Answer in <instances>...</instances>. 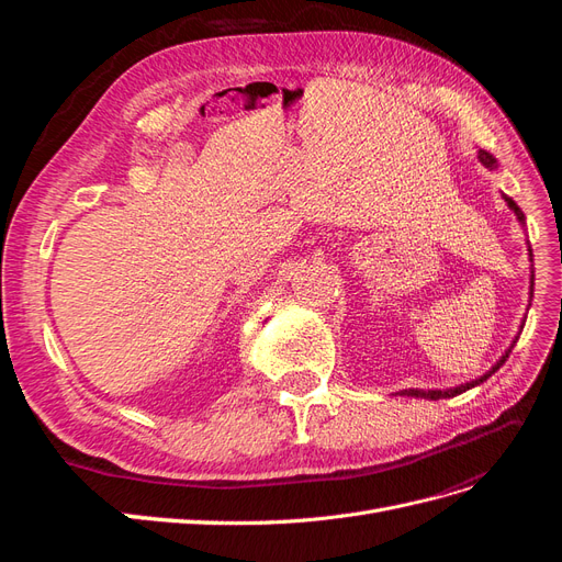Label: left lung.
Returning a JSON list of instances; mask_svg holds the SVG:
<instances>
[{"mask_svg": "<svg viewBox=\"0 0 562 562\" xmlns=\"http://www.w3.org/2000/svg\"><path fill=\"white\" fill-rule=\"evenodd\" d=\"M479 159H481V164L485 166V168H490V171H495L497 168V159L490 155V151H485V149H479ZM504 196V201H506V206L514 211V215L518 217V223L525 227V215H522V211L518 209V203L512 199V196H506V194H502ZM527 250H530V260H532V248L527 246ZM532 288H535V274L530 277V300H532ZM522 328V326H520ZM518 339V337H516ZM516 339H514V345H516ZM514 345L508 347L504 353H502V359L492 366L485 375H481V378H475V380H471V382H467V384H459V386H452V389H429V391H424V389H405L403 394L405 396H415V398H429V401H438V398H452V396H457V394H462V391H467V389H471V386H479V384H483L490 375H495V372L504 366V361L508 359V353H512V349H514Z\"/></svg>", "mask_w": 562, "mask_h": 562, "instance_id": "left-lung-1", "label": "left lung"}]
</instances>
